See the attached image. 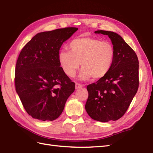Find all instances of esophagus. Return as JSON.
<instances>
[{"mask_svg":"<svg viewBox=\"0 0 153 153\" xmlns=\"http://www.w3.org/2000/svg\"><path fill=\"white\" fill-rule=\"evenodd\" d=\"M84 86V85L81 84V83H76V88H81Z\"/></svg>","mask_w":153,"mask_h":153,"instance_id":"34e87169","label":"esophagus"}]
</instances>
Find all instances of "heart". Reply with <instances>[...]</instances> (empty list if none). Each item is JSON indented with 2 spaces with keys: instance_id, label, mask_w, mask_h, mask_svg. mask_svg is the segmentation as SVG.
Masks as SVG:
<instances>
[{
  "instance_id": "b5f03b06",
  "label": "heart",
  "mask_w": 153,
  "mask_h": 153,
  "mask_svg": "<svg viewBox=\"0 0 153 153\" xmlns=\"http://www.w3.org/2000/svg\"><path fill=\"white\" fill-rule=\"evenodd\" d=\"M69 51H60L58 60L66 76L74 77L81 62L80 78L94 79L104 77L111 70L115 51L111 44L100 39L81 36L73 39L68 45Z\"/></svg>"
}]
</instances>
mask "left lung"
Returning a JSON list of instances; mask_svg holds the SVG:
<instances>
[{
	"instance_id": "1",
	"label": "left lung",
	"mask_w": 153,
	"mask_h": 153,
	"mask_svg": "<svg viewBox=\"0 0 153 153\" xmlns=\"http://www.w3.org/2000/svg\"><path fill=\"white\" fill-rule=\"evenodd\" d=\"M111 39L115 55L110 72L96 83L88 85L85 109L100 122L117 120L125 115L139 87V61L136 53L115 33L97 30Z\"/></svg>"
}]
</instances>
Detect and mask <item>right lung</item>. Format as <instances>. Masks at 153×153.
<instances>
[{
    "instance_id": "1",
    "label": "right lung",
    "mask_w": 153,
    "mask_h": 153,
    "mask_svg": "<svg viewBox=\"0 0 153 153\" xmlns=\"http://www.w3.org/2000/svg\"><path fill=\"white\" fill-rule=\"evenodd\" d=\"M77 29L66 27L38 33L20 52L15 69L16 90L34 119H57L75 90V83L60 68L58 54L63 42Z\"/></svg>"
}]
</instances>
